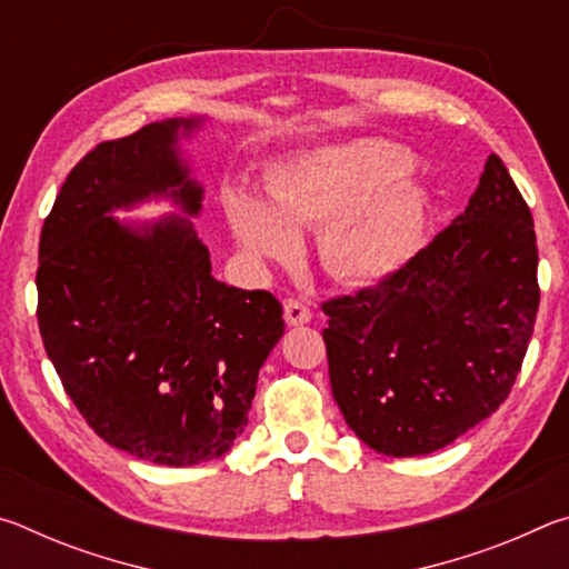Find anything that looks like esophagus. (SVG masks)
<instances>
[{"instance_id":"34e87169","label":"esophagus","mask_w":569,"mask_h":569,"mask_svg":"<svg viewBox=\"0 0 569 569\" xmlns=\"http://www.w3.org/2000/svg\"><path fill=\"white\" fill-rule=\"evenodd\" d=\"M283 319L288 326H303L311 321V308L298 298H286L283 301Z\"/></svg>"}]
</instances>
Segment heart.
<instances>
[{"label": "heart", "instance_id": "1", "mask_svg": "<svg viewBox=\"0 0 569 569\" xmlns=\"http://www.w3.org/2000/svg\"><path fill=\"white\" fill-rule=\"evenodd\" d=\"M407 150L383 140H353L276 166L268 198L230 192V230L250 256L291 261L298 233L321 230L319 253L336 281L377 286L419 246L427 200L407 176Z\"/></svg>", "mask_w": 569, "mask_h": 569}]
</instances>
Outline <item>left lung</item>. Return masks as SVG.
<instances>
[{
  "label": "left lung",
  "mask_w": 569,
  "mask_h": 569,
  "mask_svg": "<svg viewBox=\"0 0 569 569\" xmlns=\"http://www.w3.org/2000/svg\"><path fill=\"white\" fill-rule=\"evenodd\" d=\"M333 399L387 457L447 447L499 409L539 308L529 206L499 156L451 226L397 273L326 301Z\"/></svg>",
  "instance_id": "1"
}]
</instances>
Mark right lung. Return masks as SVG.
I'll use <instances>...</instances> for the list:
<instances>
[{"label": "right lung", "instance_id": "1", "mask_svg": "<svg viewBox=\"0 0 569 569\" xmlns=\"http://www.w3.org/2000/svg\"><path fill=\"white\" fill-rule=\"evenodd\" d=\"M198 124L150 122L90 150L44 218L37 268V321L67 397L110 447L166 467L233 447L283 336L276 296L216 281L188 218L110 216L148 198L198 216L203 188L178 152Z\"/></svg>", "mask_w": 569, "mask_h": 569}]
</instances>
